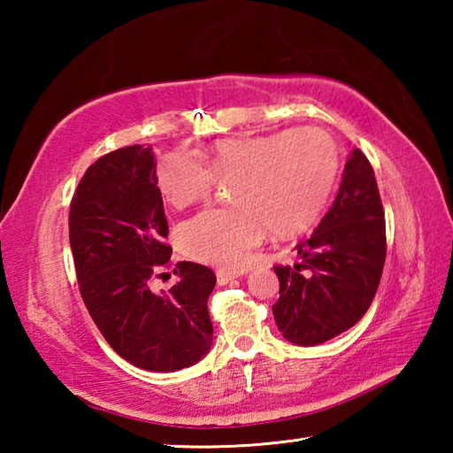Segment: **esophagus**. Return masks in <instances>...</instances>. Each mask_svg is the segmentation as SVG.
Masks as SVG:
<instances>
[{
    "label": "esophagus",
    "instance_id": "obj_1",
    "mask_svg": "<svg viewBox=\"0 0 453 453\" xmlns=\"http://www.w3.org/2000/svg\"><path fill=\"white\" fill-rule=\"evenodd\" d=\"M234 278H237V276L232 274V273H226V271H218V273H216V280H218L219 286L229 284V282L234 280Z\"/></svg>",
    "mask_w": 453,
    "mask_h": 453
}]
</instances>
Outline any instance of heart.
Returning <instances> with one entry per match:
<instances>
[{
	"label": "heart",
	"mask_w": 453,
	"mask_h": 453,
	"mask_svg": "<svg viewBox=\"0 0 453 453\" xmlns=\"http://www.w3.org/2000/svg\"><path fill=\"white\" fill-rule=\"evenodd\" d=\"M341 153L329 132L317 127L219 140L202 156L173 151L157 167V187L182 210L211 196L218 182H232L235 204L210 208L179 232L182 251L200 263L239 271L268 227L292 235L321 214L339 177Z\"/></svg>",
	"instance_id": "1"
}]
</instances>
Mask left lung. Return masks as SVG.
Wrapping results in <instances>:
<instances>
[{
  "mask_svg": "<svg viewBox=\"0 0 453 453\" xmlns=\"http://www.w3.org/2000/svg\"><path fill=\"white\" fill-rule=\"evenodd\" d=\"M386 253L378 182L368 157L354 150L331 210L297 245L302 261L274 266L280 297L273 313L284 339L315 346L358 323L378 292Z\"/></svg>",
  "mask_w": 453,
  "mask_h": 453,
  "instance_id": "1",
  "label": "left lung"
}]
</instances>
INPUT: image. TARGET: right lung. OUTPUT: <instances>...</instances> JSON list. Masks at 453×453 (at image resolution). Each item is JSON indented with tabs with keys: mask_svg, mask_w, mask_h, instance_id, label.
I'll return each mask as SVG.
<instances>
[{
	"mask_svg": "<svg viewBox=\"0 0 453 453\" xmlns=\"http://www.w3.org/2000/svg\"><path fill=\"white\" fill-rule=\"evenodd\" d=\"M156 165L142 146L95 161L73 192L70 245L83 303L111 349L142 370L175 372L210 350L216 274L182 261L179 282L151 292L173 253Z\"/></svg>",
	"mask_w": 453,
	"mask_h": 453,
	"instance_id": "right-lung-1",
	"label": "right lung"
}]
</instances>
